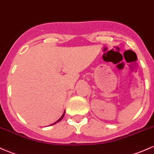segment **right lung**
<instances>
[{
  "mask_svg": "<svg viewBox=\"0 0 154 154\" xmlns=\"http://www.w3.org/2000/svg\"><path fill=\"white\" fill-rule=\"evenodd\" d=\"M64 114H65V111H64V112H63V114H62V116H61V117H60V119H58V120H57V121H56V122H54V124H52V125H50V126H51V125H55V124L58 123V122H60V121H61V119H63V116H64Z\"/></svg>",
  "mask_w": 154,
  "mask_h": 154,
  "instance_id": "1",
  "label": "right lung"
}]
</instances>
